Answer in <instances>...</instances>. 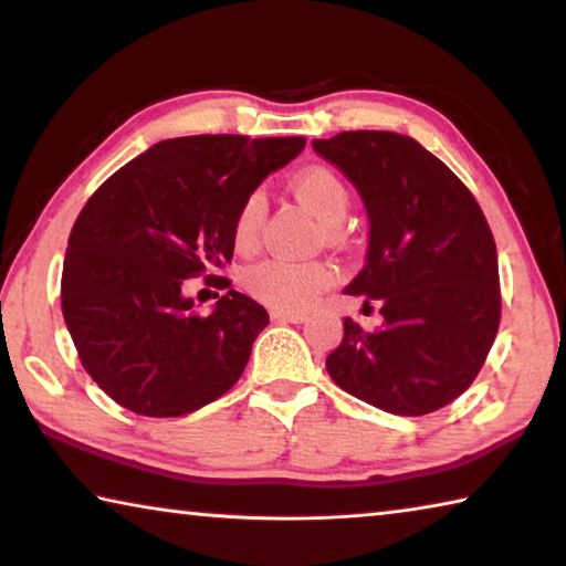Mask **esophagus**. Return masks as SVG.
Wrapping results in <instances>:
<instances>
[{
	"label": "esophagus",
	"instance_id": "obj_1",
	"mask_svg": "<svg viewBox=\"0 0 566 566\" xmlns=\"http://www.w3.org/2000/svg\"><path fill=\"white\" fill-rule=\"evenodd\" d=\"M272 319L274 322H290V324H302L306 322L304 312H294V310H272Z\"/></svg>",
	"mask_w": 566,
	"mask_h": 566
}]
</instances>
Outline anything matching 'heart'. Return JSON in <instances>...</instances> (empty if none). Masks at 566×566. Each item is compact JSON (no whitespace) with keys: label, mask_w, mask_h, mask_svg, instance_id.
<instances>
[{"label":"heart","mask_w":566,"mask_h":566,"mask_svg":"<svg viewBox=\"0 0 566 566\" xmlns=\"http://www.w3.org/2000/svg\"><path fill=\"white\" fill-rule=\"evenodd\" d=\"M294 195L324 227H339L349 212V189L339 175L327 167H312L294 179ZM266 214L262 191L249 195L234 219V247L239 252L254 249ZM334 266L327 262H302L272 256L249 266L244 272L247 292L276 310H296L312 304L332 286Z\"/></svg>","instance_id":"b5f03b06"}]
</instances>
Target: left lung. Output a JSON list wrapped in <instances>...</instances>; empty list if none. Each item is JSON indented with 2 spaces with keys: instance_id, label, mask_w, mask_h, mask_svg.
I'll use <instances>...</instances> for the list:
<instances>
[{
  "instance_id": "1",
  "label": "left lung",
  "mask_w": 566,
  "mask_h": 566,
  "mask_svg": "<svg viewBox=\"0 0 566 566\" xmlns=\"http://www.w3.org/2000/svg\"><path fill=\"white\" fill-rule=\"evenodd\" d=\"M312 147L367 209V256L344 294H364V306L375 302L381 314L371 332L344 317L329 377L389 415L447 407L472 385L500 329V266L482 209L405 134L342 132Z\"/></svg>"
}]
</instances>
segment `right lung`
<instances>
[{"instance_id":"1","label":"right lung","mask_w":566,"mask_h":566,"mask_svg":"<svg viewBox=\"0 0 566 566\" xmlns=\"http://www.w3.org/2000/svg\"><path fill=\"white\" fill-rule=\"evenodd\" d=\"M304 145L242 134L165 139L90 197L66 247L62 314L82 367L117 405L181 417L242 377L270 314L237 290L199 314L185 282L232 260L239 207Z\"/></svg>"}]
</instances>
